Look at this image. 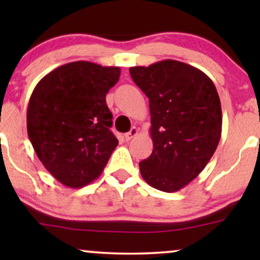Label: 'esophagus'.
Instances as JSON below:
<instances>
[{
	"instance_id": "esophagus-1",
	"label": "esophagus",
	"mask_w": 260,
	"mask_h": 260,
	"mask_svg": "<svg viewBox=\"0 0 260 260\" xmlns=\"http://www.w3.org/2000/svg\"><path fill=\"white\" fill-rule=\"evenodd\" d=\"M138 134V129L137 127H131V130L129 131V133H126L125 135H124V137H125V141H130L133 140V138L136 136V135Z\"/></svg>"
}]
</instances>
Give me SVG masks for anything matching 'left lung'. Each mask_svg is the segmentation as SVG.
Returning a JSON list of instances; mask_svg holds the SVG:
<instances>
[{
  "instance_id": "8db88e82",
  "label": "left lung",
  "mask_w": 260,
  "mask_h": 260,
  "mask_svg": "<svg viewBox=\"0 0 260 260\" xmlns=\"http://www.w3.org/2000/svg\"><path fill=\"white\" fill-rule=\"evenodd\" d=\"M149 98L154 149L140 162L141 175L156 189L173 193L200 174L218 147L222 115L213 81L176 60L129 70Z\"/></svg>"
}]
</instances>
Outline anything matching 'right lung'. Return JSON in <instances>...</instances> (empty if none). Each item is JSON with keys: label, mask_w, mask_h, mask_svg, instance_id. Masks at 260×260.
Wrapping results in <instances>:
<instances>
[{"label": "right lung", "mask_w": 260, "mask_h": 260, "mask_svg": "<svg viewBox=\"0 0 260 260\" xmlns=\"http://www.w3.org/2000/svg\"><path fill=\"white\" fill-rule=\"evenodd\" d=\"M119 76V67L74 61L35 86L27 110L28 137L45 168L63 186L91 183L118 145L105 95Z\"/></svg>", "instance_id": "right-lung-1"}]
</instances>
